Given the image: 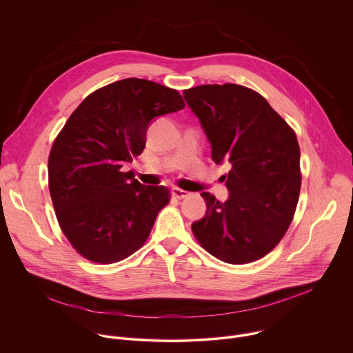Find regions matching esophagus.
<instances>
[{
	"mask_svg": "<svg viewBox=\"0 0 353 353\" xmlns=\"http://www.w3.org/2000/svg\"><path fill=\"white\" fill-rule=\"evenodd\" d=\"M172 192H173V195H174L176 198H179V199L187 198V196L190 195V192H188V191L181 190V188H179V187H173V188H172Z\"/></svg>",
	"mask_w": 353,
	"mask_h": 353,
	"instance_id": "obj_1",
	"label": "esophagus"
}]
</instances>
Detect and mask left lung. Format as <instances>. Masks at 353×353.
I'll return each instance as SVG.
<instances>
[{
  "label": "left lung",
  "instance_id": "left-lung-1",
  "mask_svg": "<svg viewBox=\"0 0 353 353\" xmlns=\"http://www.w3.org/2000/svg\"><path fill=\"white\" fill-rule=\"evenodd\" d=\"M183 96L212 145L214 162L232 165L225 176L228 201L201 194L207 214L191 230L221 261H257L282 240L296 211L301 185L296 134L250 88L201 85Z\"/></svg>",
  "mask_w": 353,
  "mask_h": 353
}]
</instances>
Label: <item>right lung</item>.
I'll return each mask as SVG.
<instances>
[{
    "mask_svg": "<svg viewBox=\"0 0 353 353\" xmlns=\"http://www.w3.org/2000/svg\"><path fill=\"white\" fill-rule=\"evenodd\" d=\"M184 106L176 89L125 78L88 94L56 137L48 190L64 236L83 259L114 264L148 240L170 191L141 184L123 166L142 154L150 120Z\"/></svg>",
    "mask_w": 353,
    "mask_h": 353,
    "instance_id": "right-lung-1",
    "label": "right lung"
}]
</instances>
